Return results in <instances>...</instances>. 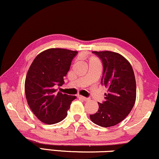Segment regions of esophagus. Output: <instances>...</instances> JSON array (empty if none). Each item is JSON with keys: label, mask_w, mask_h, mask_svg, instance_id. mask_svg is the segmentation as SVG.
Instances as JSON below:
<instances>
[{"label": "esophagus", "mask_w": 159, "mask_h": 159, "mask_svg": "<svg viewBox=\"0 0 159 159\" xmlns=\"http://www.w3.org/2000/svg\"><path fill=\"white\" fill-rule=\"evenodd\" d=\"M78 97H79L80 99H83L84 101H89L90 100V99L89 98H87V97H83V96H78Z\"/></svg>", "instance_id": "obj_1"}]
</instances>
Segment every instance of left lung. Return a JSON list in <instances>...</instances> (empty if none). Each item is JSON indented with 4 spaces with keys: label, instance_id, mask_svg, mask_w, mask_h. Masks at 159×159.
<instances>
[{
    "label": "left lung",
    "instance_id": "1",
    "mask_svg": "<svg viewBox=\"0 0 159 159\" xmlns=\"http://www.w3.org/2000/svg\"><path fill=\"white\" fill-rule=\"evenodd\" d=\"M93 53L102 62L101 84L108 88V93L90 118L99 126L109 128L123 121L133 109L137 96L135 75L130 62L121 54L109 50Z\"/></svg>",
    "mask_w": 159,
    "mask_h": 159
}]
</instances>
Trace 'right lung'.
Wrapping results in <instances>:
<instances>
[{"instance_id":"1","label":"right lung","mask_w":159,"mask_h":159,"mask_svg":"<svg viewBox=\"0 0 159 159\" xmlns=\"http://www.w3.org/2000/svg\"><path fill=\"white\" fill-rule=\"evenodd\" d=\"M78 51L50 48L40 53L33 60L25 81V93L31 110L38 119L53 125L67 116L75 96L57 93L55 85L62 86Z\"/></svg>"}]
</instances>
